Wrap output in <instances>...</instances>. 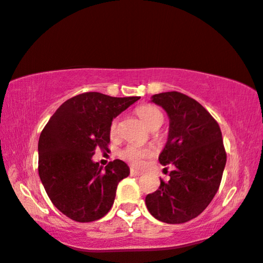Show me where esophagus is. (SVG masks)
Segmentation results:
<instances>
[{
	"mask_svg": "<svg viewBox=\"0 0 263 263\" xmlns=\"http://www.w3.org/2000/svg\"><path fill=\"white\" fill-rule=\"evenodd\" d=\"M131 176L141 177V176H143V173L139 172V171H137V170H135V168H131Z\"/></svg>",
	"mask_w": 263,
	"mask_h": 263,
	"instance_id": "esophagus-1",
	"label": "esophagus"
}]
</instances>
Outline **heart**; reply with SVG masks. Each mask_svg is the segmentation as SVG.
<instances>
[{
    "label": "heart",
    "instance_id": "obj_1",
    "mask_svg": "<svg viewBox=\"0 0 263 263\" xmlns=\"http://www.w3.org/2000/svg\"><path fill=\"white\" fill-rule=\"evenodd\" d=\"M136 113H137L138 117L142 119L143 122H144L149 128L155 129L162 124L163 117L162 114H161V111L154 106H150V104H144V106L138 107L137 109H136ZM109 132H110V136L117 135L118 132L117 120L111 121ZM153 153H154L153 148H150V146H138L134 144H128L126 145L124 149L120 150L119 156H120L124 161H126V162L134 164L136 167H139L146 157L153 155Z\"/></svg>",
    "mask_w": 263,
    "mask_h": 263
}]
</instances>
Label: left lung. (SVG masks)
I'll list each match as a JSON object with an SVG mask.
<instances>
[{
  "mask_svg": "<svg viewBox=\"0 0 263 263\" xmlns=\"http://www.w3.org/2000/svg\"><path fill=\"white\" fill-rule=\"evenodd\" d=\"M152 102L170 118L167 143L159 161L172 164L171 179L146 195L150 214L166 223H183L198 216L219 190L226 164L221 129L202 104L178 91L156 93Z\"/></svg>",
  "mask_w": 263,
  "mask_h": 263,
  "instance_id": "left-lung-1",
  "label": "left lung"
}]
</instances>
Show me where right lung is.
I'll list each match as a JSON object with an SVG mask.
<instances>
[{"label":"right lung","mask_w":263,"mask_h":263,"mask_svg":"<svg viewBox=\"0 0 263 263\" xmlns=\"http://www.w3.org/2000/svg\"><path fill=\"white\" fill-rule=\"evenodd\" d=\"M139 97L84 92L62 103L38 141V173L52 204L78 222L103 218L113 205L119 181L128 177L124 161L101 167L96 148L108 150L114 118Z\"/></svg>","instance_id":"1"}]
</instances>
